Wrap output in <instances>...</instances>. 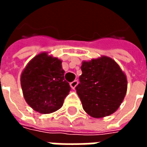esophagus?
<instances>
[{"instance_id": "1", "label": "esophagus", "mask_w": 147, "mask_h": 147, "mask_svg": "<svg viewBox=\"0 0 147 147\" xmlns=\"http://www.w3.org/2000/svg\"><path fill=\"white\" fill-rule=\"evenodd\" d=\"M77 84H78V81H77V80H74V81H72V82L70 83V86L72 89H75V88L76 87Z\"/></svg>"}]
</instances>
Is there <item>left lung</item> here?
<instances>
[{"label":"left lung","mask_w":147,"mask_h":147,"mask_svg":"<svg viewBox=\"0 0 147 147\" xmlns=\"http://www.w3.org/2000/svg\"><path fill=\"white\" fill-rule=\"evenodd\" d=\"M80 83L76 87L84 111L94 118L108 117L120 107L126 95L125 73L113 59L102 56L81 65Z\"/></svg>","instance_id":"1"}]
</instances>
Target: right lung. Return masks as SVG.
Masks as SVG:
<instances>
[{"label": "right lung", "instance_id": "add662e5", "mask_svg": "<svg viewBox=\"0 0 147 147\" xmlns=\"http://www.w3.org/2000/svg\"><path fill=\"white\" fill-rule=\"evenodd\" d=\"M61 64V59L42 52L28 62L21 73L24 99L39 113H52L61 109L70 92Z\"/></svg>", "mask_w": 147, "mask_h": 147}]
</instances>
